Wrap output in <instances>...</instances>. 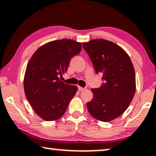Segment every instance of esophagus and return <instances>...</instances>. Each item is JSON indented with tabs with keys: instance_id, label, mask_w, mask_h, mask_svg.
I'll use <instances>...</instances> for the list:
<instances>
[{
	"instance_id": "1",
	"label": "esophagus",
	"mask_w": 156,
	"mask_h": 156,
	"mask_svg": "<svg viewBox=\"0 0 156 156\" xmlns=\"http://www.w3.org/2000/svg\"><path fill=\"white\" fill-rule=\"evenodd\" d=\"M78 89H79V91H84L85 89H84V88H83V87H78Z\"/></svg>"
}]
</instances>
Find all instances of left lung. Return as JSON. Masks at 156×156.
Listing matches in <instances>:
<instances>
[{"label":"left lung","mask_w":156,"mask_h":156,"mask_svg":"<svg viewBox=\"0 0 156 156\" xmlns=\"http://www.w3.org/2000/svg\"><path fill=\"white\" fill-rule=\"evenodd\" d=\"M97 74L103 81L92 89L93 99L87 104L91 116L106 122L121 116L133 99L136 76L130 57L118 44L106 40H92L82 43Z\"/></svg>","instance_id":"obj_1"}]
</instances>
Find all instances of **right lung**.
Masks as SVG:
<instances>
[{
    "mask_svg": "<svg viewBox=\"0 0 156 156\" xmlns=\"http://www.w3.org/2000/svg\"><path fill=\"white\" fill-rule=\"evenodd\" d=\"M82 50V44L72 40L49 42L40 47L25 70L24 91L32 108L44 121L61 118L77 87L59 80L67 71L71 59Z\"/></svg>",
    "mask_w": 156,
    "mask_h": 156,
    "instance_id": "right-lung-1",
    "label": "right lung"
}]
</instances>
